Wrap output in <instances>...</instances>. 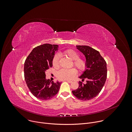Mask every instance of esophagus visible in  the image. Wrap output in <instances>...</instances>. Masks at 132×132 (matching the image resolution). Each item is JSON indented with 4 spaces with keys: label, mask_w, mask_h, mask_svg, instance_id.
<instances>
[{
    "label": "esophagus",
    "mask_w": 132,
    "mask_h": 132,
    "mask_svg": "<svg viewBox=\"0 0 132 132\" xmlns=\"http://www.w3.org/2000/svg\"><path fill=\"white\" fill-rule=\"evenodd\" d=\"M69 83H70V84H71V83H72V81H71V80H67Z\"/></svg>",
    "instance_id": "34e87169"
}]
</instances>
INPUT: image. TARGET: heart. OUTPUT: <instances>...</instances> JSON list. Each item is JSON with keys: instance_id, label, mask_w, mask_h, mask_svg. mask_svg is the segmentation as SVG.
I'll return each instance as SVG.
<instances>
[{"instance_id": "obj_1", "label": "heart", "mask_w": 132, "mask_h": 132, "mask_svg": "<svg viewBox=\"0 0 132 132\" xmlns=\"http://www.w3.org/2000/svg\"><path fill=\"white\" fill-rule=\"evenodd\" d=\"M62 54L69 57L72 60H73L74 65L80 71H83L85 70L87 66L86 61L82 59L79 58V54L72 49H68L64 51ZM59 57L58 55H55L53 57L52 60V64L53 67L57 69L59 68ZM77 73V71L74 68L70 69H62L60 70L57 74V76L59 79L60 80H69L72 79L75 76Z\"/></svg>"}]
</instances>
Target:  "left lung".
<instances>
[{
	"label": "left lung",
	"instance_id": "obj_1",
	"mask_svg": "<svg viewBox=\"0 0 132 132\" xmlns=\"http://www.w3.org/2000/svg\"><path fill=\"white\" fill-rule=\"evenodd\" d=\"M76 48L86 58V68L79 77L87 79L86 84L79 81V87L72 91L73 95L82 101H88L96 96L102 89L107 78V65L99 52L86 45H76Z\"/></svg>",
	"mask_w": 132,
	"mask_h": 132
}]
</instances>
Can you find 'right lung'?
Masks as SVG:
<instances>
[{"label":"right lung","instance_id":"obj_1","mask_svg":"<svg viewBox=\"0 0 132 132\" xmlns=\"http://www.w3.org/2000/svg\"><path fill=\"white\" fill-rule=\"evenodd\" d=\"M58 45L44 44L34 48L24 63V76L31 93L41 100H48L59 91L61 82L46 78L45 72L52 67V60Z\"/></svg>","mask_w":132,"mask_h":132}]
</instances>
